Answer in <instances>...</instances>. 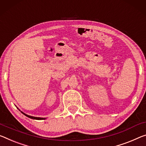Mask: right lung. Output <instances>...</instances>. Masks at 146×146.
<instances>
[{
	"instance_id": "right-lung-1",
	"label": "right lung",
	"mask_w": 146,
	"mask_h": 146,
	"mask_svg": "<svg viewBox=\"0 0 146 146\" xmlns=\"http://www.w3.org/2000/svg\"><path fill=\"white\" fill-rule=\"evenodd\" d=\"M18 109H19V108H18ZM21 111V110H20ZM21 113H23V114H24L25 115H26L27 117H29V118H31V119H38V120H41V119H45L46 118H47V117H34V116H31V115H27V114H25V113H24V112H23L22 111H21Z\"/></svg>"
}]
</instances>
